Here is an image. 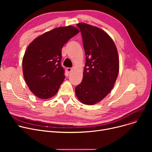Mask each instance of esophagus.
Instances as JSON below:
<instances>
[{
  "instance_id": "esophagus-1",
  "label": "esophagus",
  "mask_w": 152,
  "mask_h": 152,
  "mask_svg": "<svg viewBox=\"0 0 152 152\" xmlns=\"http://www.w3.org/2000/svg\"><path fill=\"white\" fill-rule=\"evenodd\" d=\"M66 70H67V72H68V73H70L72 71V70H73V69H72L71 68H67Z\"/></svg>"
}]
</instances>
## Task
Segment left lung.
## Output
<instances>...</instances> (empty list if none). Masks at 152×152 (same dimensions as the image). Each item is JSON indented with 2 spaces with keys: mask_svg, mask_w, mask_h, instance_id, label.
Segmentation results:
<instances>
[{
  "mask_svg": "<svg viewBox=\"0 0 152 152\" xmlns=\"http://www.w3.org/2000/svg\"><path fill=\"white\" fill-rule=\"evenodd\" d=\"M81 31L86 64L81 84L75 88L77 99L92 105L112 90L117 79L119 61L113 39L103 30L88 24H77Z\"/></svg>",
  "mask_w": 152,
  "mask_h": 152,
  "instance_id": "left-lung-1",
  "label": "left lung"
}]
</instances>
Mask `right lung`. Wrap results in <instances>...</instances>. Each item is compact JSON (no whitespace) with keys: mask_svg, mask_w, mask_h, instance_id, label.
Wrapping results in <instances>:
<instances>
[{"mask_svg":"<svg viewBox=\"0 0 152 152\" xmlns=\"http://www.w3.org/2000/svg\"><path fill=\"white\" fill-rule=\"evenodd\" d=\"M79 29L68 26L55 28L36 37L23 58V73L30 91L42 99L57 93L65 79L61 66V49Z\"/></svg>","mask_w":152,"mask_h":152,"instance_id":"1","label":"right lung"}]
</instances>
